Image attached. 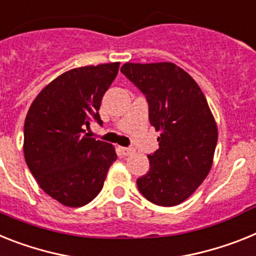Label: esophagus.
<instances>
[{"label": "esophagus", "mask_w": 256, "mask_h": 256, "mask_svg": "<svg viewBox=\"0 0 256 256\" xmlns=\"http://www.w3.org/2000/svg\"><path fill=\"white\" fill-rule=\"evenodd\" d=\"M132 152H134V150H132V148L120 147V154H121L122 156H128V154H132Z\"/></svg>", "instance_id": "esophagus-1"}]
</instances>
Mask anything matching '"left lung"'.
<instances>
[{
    "label": "left lung",
    "mask_w": 256,
    "mask_h": 256,
    "mask_svg": "<svg viewBox=\"0 0 256 256\" xmlns=\"http://www.w3.org/2000/svg\"><path fill=\"white\" fill-rule=\"evenodd\" d=\"M121 72L146 96L158 150L148 154L150 170L136 180L154 204L173 207L190 196L211 170L218 126L203 92L172 62L132 64Z\"/></svg>",
    "instance_id": "8db88e82"
}]
</instances>
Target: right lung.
<instances>
[{
    "label": "right lung",
    "instance_id": "right-lung-1",
    "mask_svg": "<svg viewBox=\"0 0 256 256\" xmlns=\"http://www.w3.org/2000/svg\"><path fill=\"white\" fill-rule=\"evenodd\" d=\"M120 62L76 68L50 82L34 100L24 121L26 162L42 190L68 207L87 204L102 191L113 146L90 138L102 96Z\"/></svg>",
    "mask_w": 256,
    "mask_h": 256
}]
</instances>
